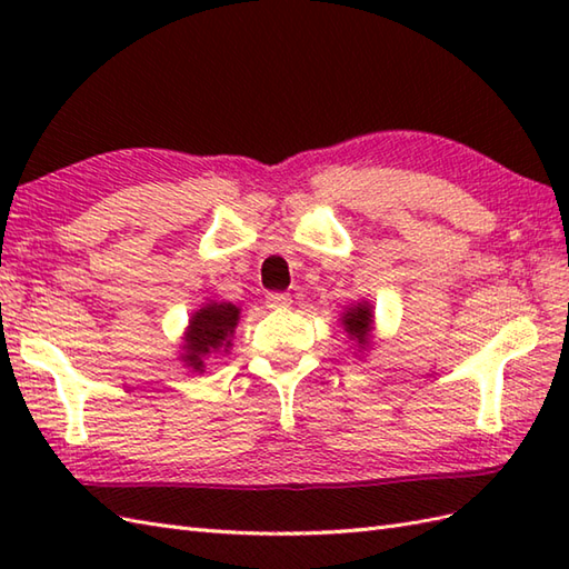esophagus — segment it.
Masks as SVG:
<instances>
[{"label": "esophagus", "mask_w": 569, "mask_h": 569, "mask_svg": "<svg viewBox=\"0 0 569 569\" xmlns=\"http://www.w3.org/2000/svg\"><path fill=\"white\" fill-rule=\"evenodd\" d=\"M266 306L273 308V310H283L291 306V296L288 293H269L266 296Z\"/></svg>", "instance_id": "34e87169"}]
</instances>
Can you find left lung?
<instances>
[{
  "mask_svg": "<svg viewBox=\"0 0 569 569\" xmlns=\"http://www.w3.org/2000/svg\"><path fill=\"white\" fill-rule=\"evenodd\" d=\"M342 325L349 340L357 342L359 349L369 347L373 328V310L369 303H357L355 308H347V312H342Z\"/></svg>",
  "mask_w": 569,
  "mask_h": 569,
  "instance_id": "left-lung-1",
  "label": "left lung"
}]
</instances>
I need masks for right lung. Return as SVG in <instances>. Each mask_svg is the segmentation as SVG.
Masks as SVG:
<instances>
[{"mask_svg":"<svg viewBox=\"0 0 569 569\" xmlns=\"http://www.w3.org/2000/svg\"><path fill=\"white\" fill-rule=\"evenodd\" d=\"M239 322V308L232 303H208L192 312L188 332L183 337V355L180 359L192 371L204 369V359L232 347V335Z\"/></svg>","mask_w":569,"mask_h":569,"instance_id":"1","label":"right lung"}]
</instances>
